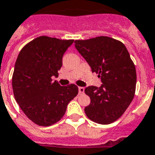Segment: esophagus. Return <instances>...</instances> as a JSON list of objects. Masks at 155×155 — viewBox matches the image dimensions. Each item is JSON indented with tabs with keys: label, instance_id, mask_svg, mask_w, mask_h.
Instances as JSON below:
<instances>
[{
	"label": "esophagus",
	"instance_id": "1",
	"mask_svg": "<svg viewBox=\"0 0 155 155\" xmlns=\"http://www.w3.org/2000/svg\"><path fill=\"white\" fill-rule=\"evenodd\" d=\"M84 92V87H79V94H82Z\"/></svg>",
	"mask_w": 155,
	"mask_h": 155
}]
</instances>
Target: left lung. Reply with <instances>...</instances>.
Listing matches in <instances>:
<instances>
[{
    "instance_id": "8db88e82",
    "label": "left lung",
    "mask_w": 155,
    "mask_h": 155,
    "mask_svg": "<svg viewBox=\"0 0 155 155\" xmlns=\"http://www.w3.org/2000/svg\"><path fill=\"white\" fill-rule=\"evenodd\" d=\"M74 46L103 82L99 88L84 89L91 100L84 113L96 123H113L122 116L135 96V64L124 44L110 37L75 40Z\"/></svg>"
}]
</instances>
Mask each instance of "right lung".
<instances>
[{
  "mask_svg": "<svg viewBox=\"0 0 155 155\" xmlns=\"http://www.w3.org/2000/svg\"><path fill=\"white\" fill-rule=\"evenodd\" d=\"M74 42L48 36L38 37L21 49L15 61L12 88L15 100L35 124L48 127L60 121L67 105L78 94V87L61 86L58 76L65 51Z\"/></svg>",
  "mask_w": 155,
  "mask_h": 155,
  "instance_id": "add662e5",
  "label": "right lung"
}]
</instances>
